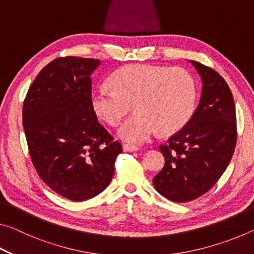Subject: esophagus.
<instances>
[{"mask_svg":"<svg viewBox=\"0 0 254 254\" xmlns=\"http://www.w3.org/2000/svg\"><path fill=\"white\" fill-rule=\"evenodd\" d=\"M123 150H124V151H127V152H134V151H137L139 148L132 147V145H128V144H123Z\"/></svg>","mask_w":254,"mask_h":254,"instance_id":"esophagus-1","label":"esophagus"}]
</instances>
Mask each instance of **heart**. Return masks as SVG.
I'll list each match as a JSON object with an SVG mask.
<instances>
[{"label":"heart","mask_w":254,"mask_h":254,"mask_svg":"<svg viewBox=\"0 0 254 254\" xmlns=\"http://www.w3.org/2000/svg\"><path fill=\"white\" fill-rule=\"evenodd\" d=\"M110 83L113 88L93 91L92 107L105 123L118 127L132 104L135 112L119 131L131 144L147 142L157 130L178 131L194 113L196 84L183 68L134 64L115 71Z\"/></svg>","instance_id":"b5f03b06"}]
</instances>
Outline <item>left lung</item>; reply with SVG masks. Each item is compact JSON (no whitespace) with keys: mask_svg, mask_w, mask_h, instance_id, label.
Masks as SVG:
<instances>
[{"mask_svg":"<svg viewBox=\"0 0 254 254\" xmlns=\"http://www.w3.org/2000/svg\"><path fill=\"white\" fill-rule=\"evenodd\" d=\"M190 63L203 81L200 102L186 126L159 145L165 166L153 178L159 194L176 203L198 198L217 183L229 166L238 137L229 85L213 68Z\"/></svg>","mask_w":254,"mask_h":254,"instance_id":"1","label":"left lung"}]
</instances>
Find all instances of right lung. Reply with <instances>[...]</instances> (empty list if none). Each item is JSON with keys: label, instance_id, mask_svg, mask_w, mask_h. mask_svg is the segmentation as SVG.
<instances>
[{"label": "right lung", "instance_id": "obj_1", "mask_svg": "<svg viewBox=\"0 0 254 254\" xmlns=\"http://www.w3.org/2000/svg\"><path fill=\"white\" fill-rule=\"evenodd\" d=\"M100 60L59 57L42 68L23 102L22 122L33 167L47 186L72 201L109 186L122 152L97 121L92 72Z\"/></svg>", "mask_w": 254, "mask_h": 254}]
</instances>
